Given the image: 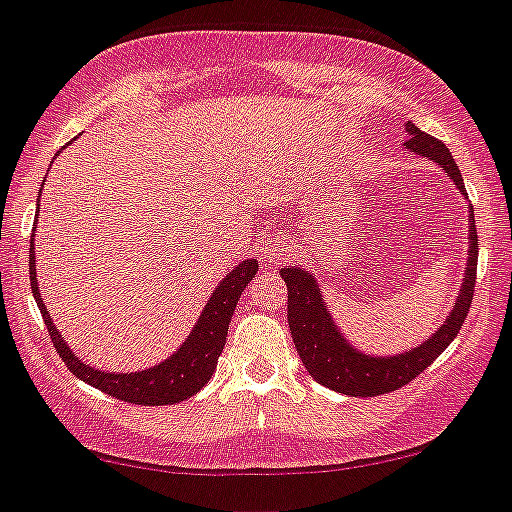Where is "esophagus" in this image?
<instances>
[{
    "instance_id": "obj_1",
    "label": "esophagus",
    "mask_w": 512,
    "mask_h": 512,
    "mask_svg": "<svg viewBox=\"0 0 512 512\" xmlns=\"http://www.w3.org/2000/svg\"><path fill=\"white\" fill-rule=\"evenodd\" d=\"M265 252L272 257V260H277V257L282 255V252H287V242H284V238H282V240H279V238L272 240L270 245L265 247Z\"/></svg>"
}]
</instances>
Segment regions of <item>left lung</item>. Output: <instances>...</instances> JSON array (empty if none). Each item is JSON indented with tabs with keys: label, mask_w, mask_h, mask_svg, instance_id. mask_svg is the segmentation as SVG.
Listing matches in <instances>:
<instances>
[{
	"label": "left lung",
	"mask_w": 512,
	"mask_h": 512,
	"mask_svg": "<svg viewBox=\"0 0 512 512\" xmlns=\"http://www.w3.org/2000/svg\"><path fill=\"white\" fill-rule=\"evenodd\" d=\"M407 132H410V139L405 142V149L437 161L466 196L461 171L449 149H446V144L434 139L432 134L422 132L419 127L410 125V122H407ZM469 213V260H466V277L464 284H461V294L456 299L454 311L439 326V331L429 336L422 346L412 348L407 353L392 355V358H373V355H365L348 346L346 338L338 333L331 314H328L326 301L321 299L314 274L299 270V267H284L279 272L287 282V321L294 338V348H297L306 373L316 383L351 397L385 395V392L400 390V387L412 383L422 370H427L444 353V348L454 341L456 333L464 326L466 316H469L473 284H476L478 235L473 208H469Z\"/></svg>",
	"instance_id": "8db88e82"
}]
</instances>
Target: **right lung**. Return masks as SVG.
I'll return each mask as SVG.
<instances>
[{
  "mask_svg": "<svg viewBox=\"0 0 512 512\" xmlns=\"http://www.w3.org/2000/svg\"><path fill=\"white\" fill-rule=\"evenodd\" d=\"M41 196V193H39ZM34 240V238H31ZM257 262L245 260L235 267L228 277L220 282L215 289L211 301L203 309L201 319L191 336L186 338L184 346L179 348L169 360L154 365V368L142 370V373H105V370H95L85 365L83 360L75 358L71 348L61 338L58 328L53 326L51 314L46 311V304L41 301L39 294V279H36V257H34V242L29 247V277H31V292H34L36 304L43 316V324L48 328L53 348H56L66 368L71 370L75 378L83 383L98 387L105 395L117 397V400L132 402V405L157 407V405H176L184 402L191 395H196L203 385L211 380L218 365V355L223 353L225 338H228V326L233 319V311L238 306L240 294L255 277Z\"/></svg>",
  "mask_w": 512,
  "mask_h": 512,
  "instance_id": "right-lung-1",
  "label": "right lung"
}]
</instances>
